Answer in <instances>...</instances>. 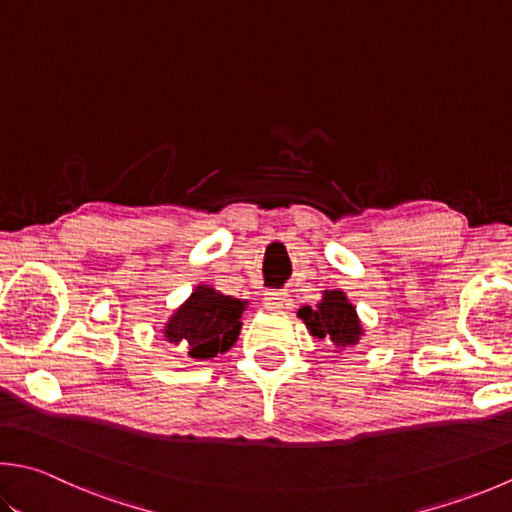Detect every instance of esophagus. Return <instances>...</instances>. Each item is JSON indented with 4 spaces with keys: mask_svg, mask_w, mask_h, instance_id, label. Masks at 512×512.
Here are the masks:
<instances>
[{
    "mask_svg": "<svg viewBox=\"0 0 512 512\" xmlns=\"http://www.w3.org/2000/svg\"><path fill=\"white\" fill-rule=\"evenodd\" d=\"M264 306L268 310H288L293 306V299H290L286 293H268L264 297Z\"/></svg>",
    "mask_w": 512,
    "mask_h": 512,
    "instance_id": "1",
    "label": "esophagus"
}]
</instances>
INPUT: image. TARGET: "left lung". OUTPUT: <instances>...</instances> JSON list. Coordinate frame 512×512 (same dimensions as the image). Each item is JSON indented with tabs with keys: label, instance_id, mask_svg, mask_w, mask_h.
Returning a JSON list of instances; mask_svg holds the SVG:
<instances>
[{
	"label": "left lung",
	"instance_id": "8db88e82",
	"mask_svg": "<svg viewBox=\"0 0 512 512\" xmlns=\"http://www.w3.org/2000/svg\"><path fill=\"white\" fill-rule=\"evenodd\" d=\"M299 317L304 319L310 335L317 339H330L337 348L355 346L362 337L355 306L348 302L342 290H324V299L317 308L302 306Z\"/></svg>",
	"mask_w": 512,
	"mask_h": 512
}]
</instances>
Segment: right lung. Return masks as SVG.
<instances>
[{
    "label": "right lung",
    "instance_id": "add662e5",
    "mask_svg": "<svg viewBox=\"0 0 512 512\" xmlns=\"http://www.w3.org/2000/svg\"><path fill=\"white\" fill-rule=\"evenodd\" d=\"M246 302L217 293L215 288L197 286L184 306L168 319L164 335L170 344H179L190 357L210 359L237 342Z\"/></svg>",
    "mask_w": 512,
    "mask_h": 512
}]
</instances>
